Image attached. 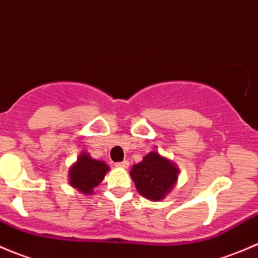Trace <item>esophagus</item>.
Masks as SVG:
<instances>
[{
	"mask_svg": "<svg viewBox=\"0 0 258 258\" xmlns=\"http://www.w3.org/2000/svg\"><path fill=\"white\" fill-rule=\"evenodd\" d=\"M116 165L120 166V168H128L129 163H128V160H123V161H120V163L116 164Z\"/></svg>",
	"mask_w": 258,
	"mask_h": 258,
	"instance_id": "esophagus-1",
	"label": "esophagus"
}]
</instances>
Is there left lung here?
Masks as SVG:
<instances>
[{
	"mask_svg": "<svg viewBox=\"0 0 258 258\" xmlns=\"http://www.w3.org/2000/svg\"><path fill=\"white\" fill-rule=\"evenodd\" d=\"M176 166L166 158L151 151L143 161L133 165L130 176L138 192L153 201H159L174 187L177 180Z\"/></svg>",
	"mask_w": 258,
	"mask_h": 258,
	"instance_id": "8db88e82",
	"label": "left lung"
}]
</instances>
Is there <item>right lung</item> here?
I'll list each match as a JSON object with an SVG mask.
<instances>
[{
    "instance_id": "add662e5",
    "label": "right lung",
    "mask_w": 258,
    "mask_h": 258,
    "mask_svg": "<svg viewBox=\"0 0 258 258\" xmlns=\"http://www.w3.org/2000/svg\"><path fill=\"white\" fill-rule=\"evenodd\" d=\"M108 170L109 166L104 161L94 160L88 154H82L70 170L71 185L86 195H92L93 188L102 182Z\"/></svg>"
}]
</instances>
